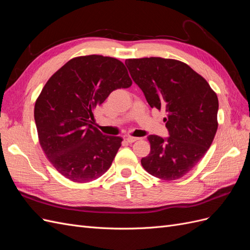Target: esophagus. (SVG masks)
<instances>
[{"instance_id": "34e87169", "label": "esophagus", "mask_w": 250, "mask_h": 250, "mask_svg": "<svg viewBox=\"0 0 250 250\" xmlns=\"http://www.w3.org/2000/svg\"><path fill=\"white\" fill-rule=\"evenodd\" d=\"M138 140H140L139 138H133V137H128V138H126V141L128 142V143H134V142H137Z\"/></svg>"}]
</instances>
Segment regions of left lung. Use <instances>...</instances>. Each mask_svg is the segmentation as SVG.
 <instances>
[{"label":"left lung","mask_w":250,"mask_h":250,"mask_svg":"<svg viewBox=\"0 0 250 250\" xmlns=\"http://www.w3.org/2000/svg\"><path fill=\"white\" fill-rule=\"evenodd\" d=\"M132 80L151 108H164L170 137L149 135L150 153L142 158L149 174L176 180L190 172L207 153L218 128V97L208 81L176 59H126Z\"/></svg>","instance_id":"obj_1"}]
</instances>
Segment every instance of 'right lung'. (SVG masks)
Wrapping results in <instances>:
<instances>
[{"label":"right lung","instance_id":"right-lung-1","mask_svg":"<svg viewBox=\"0 0 250 250\" xmlns=\"http://www.w3.org/2000/svg\"><path fill=\"white\" fill-rule=\"evenodd\" d=\"M132 81L124 63L102 55L78 56L52 75L37 97L34 120L42 151L62 175L89 183L111 166L122 144L90 124L112 90Z\"/></svg>","mask_w":250,"mask_h":250}]
</instances>
